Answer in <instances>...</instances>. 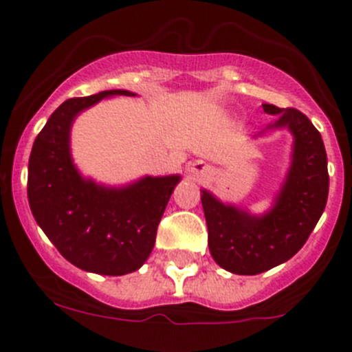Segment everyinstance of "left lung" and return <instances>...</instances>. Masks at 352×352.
I'll list each match as a JSON object with an SVG mask.
<instances>
[{"label":"left lung","mask_w":352,"mask_h":352,"mask_svg":"<svg viewBox=\"0 0 352 352\" xmlns=\"http://www.w3.org/2000/svg\"><path fill=\"white\" fill-rule=\"evenodd\" d=\"M263 109L278 116L268 129H287L294 138L291 167L272 210L257 217L220 203L208 190L201 194L211 256L236 275H257L291 259L309 239L328 201V158L321 133L298 109L272 104Z\"/></svg>","instance_id":"left-lung-1"}]
</instances>
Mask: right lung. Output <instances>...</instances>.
Masks as SVG:
<instances>
[{"mask_svg":"<svg viewBox=\"0 0 352 352\" xmlns=\"http://www.w3.org/2000/svg\"><path fill=\"white\" fill-rule=\"evenodd\" d=\"M114 95L135 93L109 89L70 98L51 114L31 149L28 201L36 223L68 263L84 272L118 276L146 263L162 214L182 178L146 176L111 188L80 176L70 155L72 123L80 111Z\"/></svg>","mask_w":352,"mask_h":352,"instance_id":"right-lung-1","label":"right lung"}]
</instances>
